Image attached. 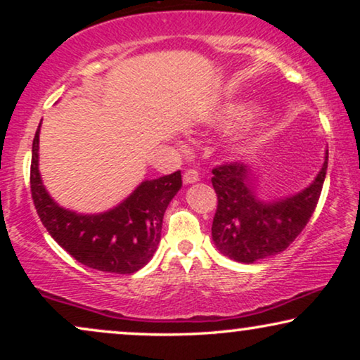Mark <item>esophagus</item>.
I'll use <instances>...</instances> for the list:
<instances>
[{
  "label": "esophagus",
  "instance_id": "34e87169",
  "mask_svg": "<svg viewBox=\"0 0 360 360\" xmlns=\"http://www.w3.org/2000/svg\"><path fill=\"white\" fill-rule=\"evenodd\" d=\"M200 180V174L193 169L186 170L184 174V184L185 185H191V184H196V181Z\"/></svg>",
  "mask_w": 360,
  "mask_h": 360
}]
</instances>
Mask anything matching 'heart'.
<instances>
[{"mask_svg":"<svg viewBox=\"0 0 360 360\" xmlns=\"http://www.w3.org/2000/svg\"><path fill=\"white\" fill-rule=\"evenodd\" d=\"M259 106L252 101H226L223 105H218L211 110L205 111L200 115L198 122L203 126H214V127H228L239 126L240 122L248 121L257 112ZM264 144V134L260 132H245V134L239 136L238 139L233 142L231 150L236 155H248L252 154Z\"/></svg>","mask_w":360,"mask_h":360,"instance_id":"obj_1","label":"heart"}]
</instances>
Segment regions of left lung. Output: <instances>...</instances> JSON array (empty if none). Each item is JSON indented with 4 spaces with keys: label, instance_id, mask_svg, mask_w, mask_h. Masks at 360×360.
<instances>
[{
    "label": "left lung",
    "instance_id": "1",
    "mask_svg": "<svg viewBox=\"0 0 360 360\" xmlns=\"http://www.w3.org/2000/svg\"><path fill=\"white\" fill-rule=\"evenodd\" d=\"M328 170V150L311 184L293 195L264 200L252 167L228 164L213 170L218 195L211 238L221 254L236 262L254 264L282 252L311 218Z\"/></svg>",
    "mask_w": 360,
    "mask_h": 360
}]
</instances>
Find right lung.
<instances>
[{
	"mask_svg": "<svg viewBox=\"0 0 360 360\" xmlns=\"http://www.w3.org/2000/svg\"><path fill=\"white\" fill-rule=\"evenodd\" d=\"M39 124L32 141L31 191L39 218L56 243L90 269L134 274L152 259L160 243L167 206L181 188V174L144 180L121 203L103 213L63 208L44 186L39 172Z\"/></svg>",
	"mask_w": 360,
	"mask_h": 360,
	"instance_id": "add662e5",
	"label": "right lung"
}]
</instances>
